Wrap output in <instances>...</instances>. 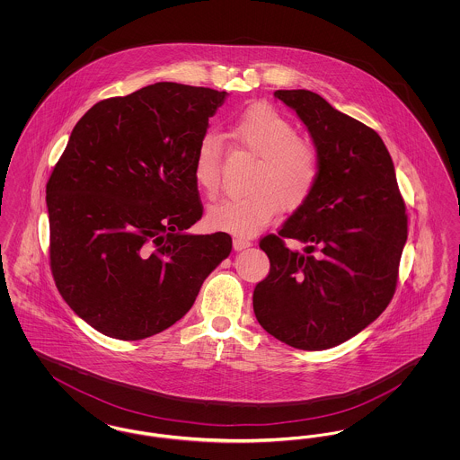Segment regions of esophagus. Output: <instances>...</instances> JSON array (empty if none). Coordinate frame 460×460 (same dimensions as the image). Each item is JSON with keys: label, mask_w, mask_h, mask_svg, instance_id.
Listing matches in <instances>:
<instances>
[{"label": "esophagus", "mask_w": 460, "mask_h": 460, "mask_svg": "<svg viewBox=\"0 0 460 460\" xmlns=\"http://www.w3.org/2000/svg\"><path fill=\"white\" fill-rule=\"evenodd\" d=\"M252 243L250 240H246V238H241V236H234L233 238V246H234V250H243V248H248Z\"/></svg>", "instance_id": "34e87169"}]
</instances>
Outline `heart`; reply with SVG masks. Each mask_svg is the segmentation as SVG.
Returning <instances> with one entry per match:
<instances>
[{
    "mask_svg": "<svg viewBox=\"0 0 460 460\" xmlns=\"http://www.w3.org/2000/svg\"><path fill=\"white\" fill-rule=\"evenodd\" d=\"M229 137L259 164L250 177L253 191L226 197L208 208L207 220L216 229L250 234L286 210L302 207L312 197L319 181V156L315 148L298 137L285 115L270 107H253L240 113L227 129ZM222 143L212 132L199 137L193 177L198 188L214 197L220 186Z\"/></svg>",
    "mask_w": 460,
    "mask_h": 460,
    "instance_id": "heart-1",
    "label": "heart"
}]
</instances>
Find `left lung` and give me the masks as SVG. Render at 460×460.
I'll return each instance as SVG.
<instances>
[{
  "label": "left lung",
  "instance_id": "8db88e82",
  "mask_svg": "<svg viewBox=\"0 0 460 460\" xmlns=\"http://www.w3.org/2000/svg\"><path fill=\"white\" fill-rule=\"evenodd\" d=\"M319 156V181L302 207L261 248L270 270L253 289L255 317L300 350L332 349L376 321L394 298L407 241V207L379 134L332 109L317 93L279 89ZM285 239L307 243L306 253Z\"/></svg>",
  "mask_w": 460,
  "mask_h": 460
}]
</instances>
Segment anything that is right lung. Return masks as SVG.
Here are the masks:
<instances>
[{"instance_id":"right-lung-1","label":"right lung","mask_w":460,"mask_h":460,"mask_svg":"<svg viewBox=\"0 0 460 460\" xmlns=\"http://www.w3.org/2000/svg\"><path fill=\"white\" fill-rule=\"evenodd\" d=\"M226 91L156 83L98 102L46 184L49 267L91 328L145 340L171 328L233 248L190 234L203 216L193 158Z\"/></svg>"}]
</instances>
